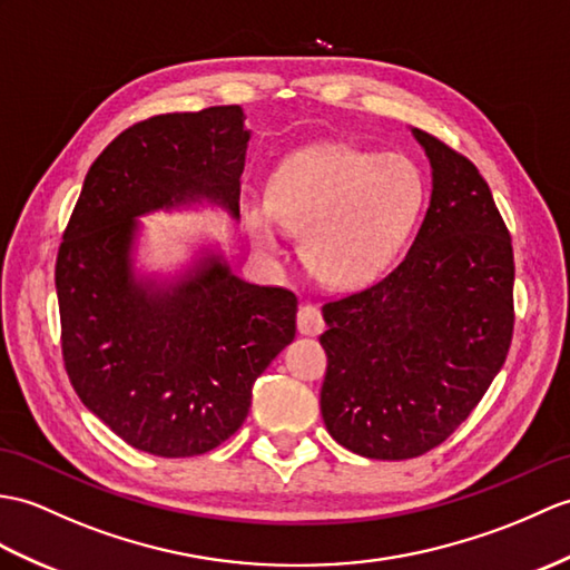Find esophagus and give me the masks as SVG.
I'll use <instances>...</instances> for the list:
<instances>
[{
	"instance_id": "1",
	"label": "esophagus",
	"mask_w": 570,
	"mask_h": 570,
	"mask_svg": "<svg viewBox=\"0 0 570 570\" xmlns=\"http://www.w3.org/2000/svg\"><path fill=\"white\" fill-rule=\"evenodd\" d=\"M296 325H298V333L301 335H321L323 330H325V321H323L321 308L311 306V303H306V306H301L298 315H296Z\"/></svg>"
}]
</instances>
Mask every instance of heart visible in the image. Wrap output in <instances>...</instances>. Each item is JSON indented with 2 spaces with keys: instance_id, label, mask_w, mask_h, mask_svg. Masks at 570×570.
Here are the masks:
<instances>
[{
  "instance_id": "1",
  "label": "heart",
  "mask_w": 570,
  "mask_h": 570,
  "mask_svg": "<svg viewBox=\"0 0 570 570\" xmlns=\"http://www.w3.org/2000/svg\"><path fill=\"white\" fill-rule=\"evenodd\" d=\"M425 202L420 169L403 155L313 145L274 169L267 204L247 202L245 225L262 253L282 228L301 233V259L330 288L364 286L389 267Z\"/></svg>"
}]
</instances>
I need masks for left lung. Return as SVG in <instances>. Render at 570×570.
Segmentation results:
<instances>
[{
	"mask_svg": "<svg viewBox=\"0 0 570 570\" xmlns=\"http://www.w3.org/2000/svg\"><path fill=\"white\" fill-rule=\"evenodd\" d=\"M410 130L432 167L425 220L391 274L323 306L325 428L383 461L430 452L469 417L514 325L512 243L491 189L464 155Z\"/></svg>",
	"mask_w": 570,
	"mask_h": 570,
	"instance_id": "1",
	"label": "left lung"
}]
</instances>
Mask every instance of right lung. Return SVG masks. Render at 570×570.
Here are the masks:
<instances>
[{"mask_svg":"<svg viewBox=\"0 0 570 570\" xmlns=\"http://www.w3.org/2000/svg\"><path fill=\"white\" fill-rule=\"evenodd\" d=\"M240 106L153 116L89 167L56 264L62 360L79 401L130 446L206 454L240 430L257 376L296 337L286 288L202 247L177 274L136 267L140 216L218 206L240 220Z\"/></svg>","mask_w":570,"mask_h":570,"instance_id":"1","label":"right lung"}]
</instances>
